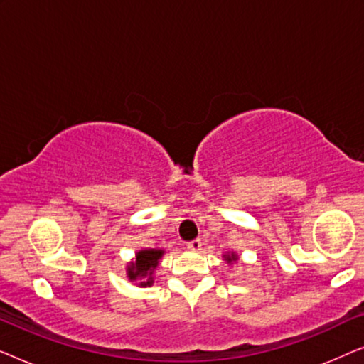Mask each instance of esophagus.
I'll list each match as a JSON object with an SVG mask.
<instances>
[{
    "label": "esophagus",
    "instance_id": "esophagus-1",
    "mask_svg": "<svg viewBox=\"0 0 364 364\" xmlns=\"http://www.w3.org/2000/svg\"><path fill=\"white\" fill-rule=\"evenodd\" d=\"M187 248H188V250H192V252L202 250V240H200V238H196V240H191V242L187 243Z\"/></svg>",
    "mask_w": 364,
    "mask_h": 364
}]
</instances>
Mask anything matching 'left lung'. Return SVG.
<instances>
[{
  "label": "left lung",
  "mask_w": 364,
  "mask_h": 364,
  "mask_svg": "<svg viewBox=\"0 0 364 364\" xmlns=\"http://www.w3.org/2000/svg\"><path fill=\"white\" fill-rule=\"evenodd\" d=\"M225 260H227V262H232V260H237V257H235V255H232V257H225Z\"/></svg>",
  "instance_id": "left-lung-1"
}]
</instances>
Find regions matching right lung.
Masks as SVG:
<instances>
[{
  "label": "right lung",
  "mask_w": 364,
  "mask_h": 364,
  "mask_svg": "<svg viewBox=\"0 0 364 364\" xmlns=\"http://www.w3.org/2000/svg\"><path fill=\"white\" fill-rule=\"evenodd\" d=\"M162 253H164L162 250H156V248L139 252L136 257V263H131V267H129L127 270L129 278H131V280H139V278H142L141 282L142 287L151 285L154 282L152 273L157 268Z\"/></svg>",
  "instance_id": "add662e5"
}]
</instances>
